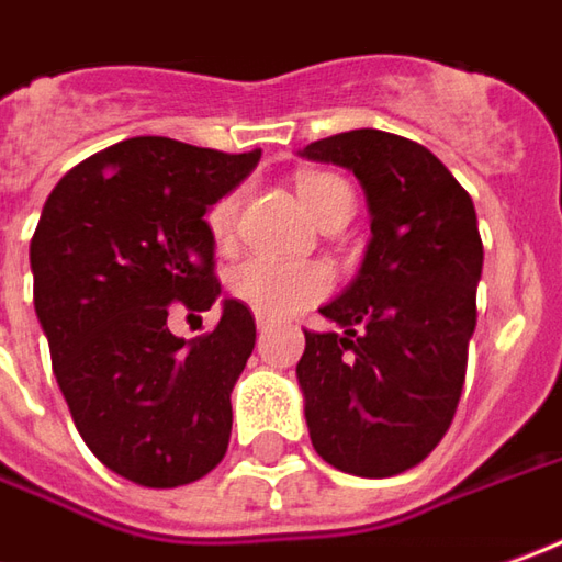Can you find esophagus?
<instances>
[{
    "instance_id": "esophagus-1",
    "label": "esophagus",
    "mask_w": 562,
    "mask_h": 562,
    "mask_svg": "<svg viewBox=\"0 0 562 562\" xmlns=\"http://www.w3.org/2000/svg\"><path fill=\"white\" fill-rule=\"evenodd\" d=\"M257 327H259V333H266L269 327H272V321L266 318V315H257Z\"/></svg>"
}]
</instances>
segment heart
<instances>
[{
  "mask_svg": "<svg viewBox=\"0 0 562 562\" xmlns=\"http://www.w3.org/2000/svg\"><path fill=\"white\" fill-rule=\"evenodd\" d=\"M300 201L315 223H324L339 204H351V189L330 173H305L296 183ZM238 220V192H229L207 211V229L216 241H229ZM333 288V274L321 262H281L269 257H247L229 272L235 300L250 305L257 315L284 318L305 305L318 303Z\"/></svg>",
  "mask_w": 562,
  "mask_h": 562,
  "instance_id": "obj_1",
  "label": "heart"
}]
</instances>
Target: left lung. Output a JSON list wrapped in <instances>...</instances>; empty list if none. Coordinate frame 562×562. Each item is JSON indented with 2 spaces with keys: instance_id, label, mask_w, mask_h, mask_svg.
I'll list each match as a JSON object with an SVG mask.
<instances>
[{
  "instance_id": "8db88e82",
  "label": "left lung",
  "mask_w": 562,
  "mask_h": 562,
  "mask_svg": "<svg viewBox=\"0 0 562 562\" xmlns=\"http://www.w3.org/2000/svg\"><path fill=\"white\" fill-rule=\"evenodd\" d=\"M300 156L351 170L370 211L361 269L318 308L342 333L305 330L308 437L327 465L392 477L435 450L462 397L483 269L474 201L435 153L376 127Z\"/></svg>"
}]
</instances>
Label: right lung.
<instances>
[{"label": "right lung", "mask_w": 562, "mask_h": 562, "mask_svg": "<svg viewBox=\"0 0 562 562\" xmlns=\"http://www.w3.org/2000/svg\"><path fill=\"white\" fill-rule=\"evenodd\" d=\"M259 156L131 137L76 165L42 207L30 269L54 376L88 450L125 481L170 490L226 456L254 315L223 300L214 333L186 342L168 312L220 300L204 214Z\"/></svg>", "instance_id": "add662e5"}]
</instances>
